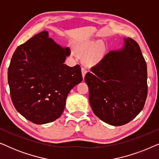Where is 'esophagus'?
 <instances>
[{
  "instance_id": "esophagus-1",
  "label": "esophagus",
  "mask_w": 159,
  "mask_h": 159,
  "mask_svg": "<svg viewBox=\"0 0 159 159\" xmlns=\"http://www.w3.org/2000/svg\"><path fill=\"white\" fill-rule=\"evenodd\" d=\"M81 71H82V78H83V80L84 79V77H85V75L87 73V71L84 68H82L81 69Z\"/></svg>"
}]
</instances>
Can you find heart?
<instances>
[{
    "label": "heart",
    "mask_w": 159,
    "mask_h": 159,
    "mask_svg": "<svg viewBox=\"0 0 159 159\" xmlns=\"http://www.w3.org/2000/svg\"><path fill=\"white\" fill-rule=\"evenodd\" d=\"M75 53L82 58V62L88 67L95 66L105 59L107 48L101 40L95 38H82L73 43Z\"/></svg>",
    "instance_id": "b5f03b06"
}]
</instances>
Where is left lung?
<instances>
[{"label":"left lung","mask_w":159,"mask_h":159,"mask_svg":"<svg viewBox=\"0 0 159 159\" xmlns=\"http://www.w3.org/2000/svg\"><path fill=\"white\" fill-rule=\"evenodd\" d=\"M91 71L84 81L91 108L101 120L121 126L143 110L148 94L147 65L133 39L124 38L123 47L108 52Z\"/></svg>","instance_id":"8db88e82"}]
</instances>
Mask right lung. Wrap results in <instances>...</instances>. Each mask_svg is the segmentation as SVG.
<instances>
[{
    "label": "right lung",
    "instance_id": "obj_1",
    "mask_svg": "<svg viewBox=\"0 0 159 159\" xmlns=\"http://www.w3.org/2000/svg\"><path fill=\"white\" fill-rule=\"evenodd\" d=\"M70 55L45 30L19 45L8 69L12 103L32 122L43 125L59 118L69 93L82 81L79 65L64 63Z\"/></svg>",
    "mask_w": 159,
    "mask_h": 159
}]
</instances>
